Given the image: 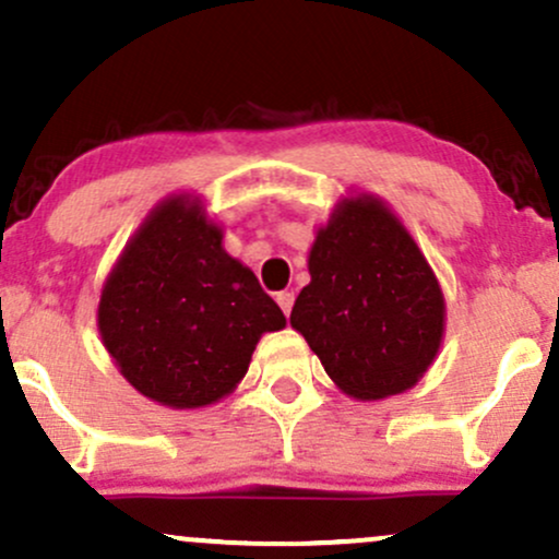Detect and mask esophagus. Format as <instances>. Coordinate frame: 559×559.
Returning <instances> with one entry per match:
<instances>
[{
  "instance_id": "34e87169",
  "label": "esophagus",
  "mask_w": 559,
  "mask_h": 559,
  "mask_svg": "<svg viewBox=\"0 0 559 559\" xmlns=\"http://www.w3.org/2000/svg\"><path fill=\"white\" fill-rule=\"evenodd\" d=\"M275 301H278V307L284 309V314L288 318V314H292V307H294V294L292 292L275 294Z\"/></svg>"
}]
</instances>
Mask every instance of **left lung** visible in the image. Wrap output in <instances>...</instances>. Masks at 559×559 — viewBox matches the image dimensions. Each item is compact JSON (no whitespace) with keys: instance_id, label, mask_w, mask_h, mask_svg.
Returning <instances> with one entry per match:
<instances>
[{"instance_id":"1","label":"left lung","mask_w":559,"mask_h":559,"mask_svg":"<svg viewBox=\"0 0 559 559\" xmlns=\"http://www.w3.org/2000/svg\"><path fill=\"white\" fill-rule=\"evenodd\" d=\"M307 267L292 328L348 399L382 401L425 378L445 335V297L388 203L369 192L341 198Z\"/></svg>"}]
</instances>
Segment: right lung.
<instances>
[{"label": "right lung", "instance_id": "obj_1", "mask_svg": "<svg viewBox=\"0 0 559 559\" xmlns=\"http://www.w3.org/2000/svg\"><path fill=\"white\" fill-rule=\"evenodd\" d=\"M281 307L198 194L160 200L127 241L98 301V333L122 378L166 408H205L234 393Z\"/></svg>", "mask_w": 559, "mask_h": 559}]
</instances>
